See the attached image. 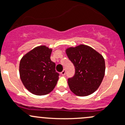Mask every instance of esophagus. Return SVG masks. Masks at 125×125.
I'll list each match as a JSON object with an SVG mask.
<instances>
[{
    "mask_svg": "<svg viewBox=\"0 0 125 125\" xmlns=\"http://www.w3.org/2000/svg\"><path fill=\"white\" fill-rule=\"evenodd\" d=\"M65 74H66V70H63L62 71L61 74L63 75V76H64V75H65Z\"/></svg>",
    "mask_w": 125,
    "mask_h": 125,
    "instance_id": "34e87169",
    "label": "esophagus"
}]
</instances>
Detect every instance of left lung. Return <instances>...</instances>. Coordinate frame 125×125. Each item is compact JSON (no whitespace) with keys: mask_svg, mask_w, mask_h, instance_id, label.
Here are the masks:
<instances>
[{"mask_svg":"<svg viewBox=\"0 0 125 125\" xmlns=\"http://www.w3.org/2000/svg\"><path fill=\"white\" fill-rule=\"evenodd\" d=\"M66 53L75 68L74 75L68 79L71 92L79 96H88L95 92L104 76L103 57L91 47L83 44L68 48Z\"/></svg>","mask_w":125,"mask_h":125,"instance_id":"1","label":"left lung"}]
</instances>
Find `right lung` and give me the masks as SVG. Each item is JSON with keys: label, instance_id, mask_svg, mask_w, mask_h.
<instances>
[{"label": "right lung", "instance_id": "right-lung-1", "mask_svg": "<svg viewBox=\"0 0 125 125\" xmlns=\"http://www.w3.org/2000/svg\"><path fill=\"white\" fill-rule=\"evenodd\" d=\"M51 52V49L40 46L27 53L20 61L19 74L22 82L35 95L50 93L59 79L55 63L50 59Z\"/></svg>", "mask_w": 125, "mask_h": 125}]
</instances>
